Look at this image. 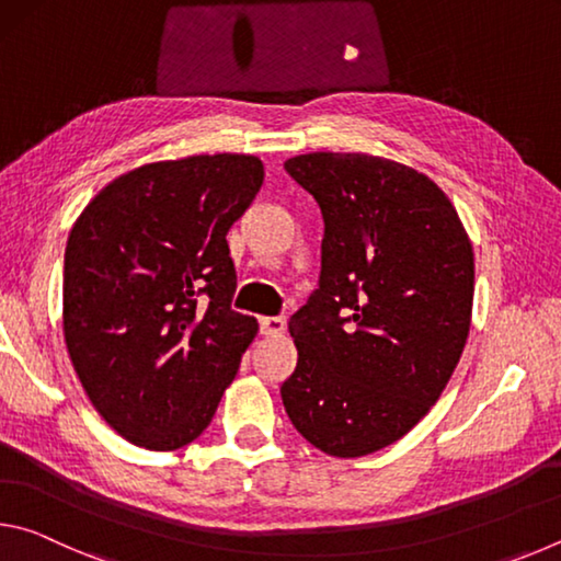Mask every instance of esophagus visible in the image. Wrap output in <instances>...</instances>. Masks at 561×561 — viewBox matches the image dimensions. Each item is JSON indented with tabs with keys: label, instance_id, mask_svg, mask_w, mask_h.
Returning a JSON list of instances; mask_svg holds the SVG:
<instances>
[{
	"label": "esophagus",
	"instance_id": "34e87169",
	"mask_svg": "<svg viewBox=\"0 0 561 561\" xmlns=\"http://www.w3.org/2000/svg\"><path fill=\"white\" fill-rule=\"evenodd\" d=\"M260 329L264 336H282L284 329H287V321H284L282 317H262Z\"/></svg>",
	"mask_w": 561,
	"mask_h": 561
}]
</instances>
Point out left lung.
Listing matches in <instances>:
<instances>
[{"mask_svg": "<svg viewBox=\"0 0 561 561\" xmlns=\"http://www.w3.org/2000/svg\"><path fill=\"white\" fill-rule=\"evenodd\" d=\"M287 173L324 217L319 289L289 319L299 351L282 383L289 421L334 458L415 428L470 334L474 254L428 175L368 153H307Z\"/></svg>", "mask_w": 561, "mask_h": 561, "instance_id": "left-lung-1", "label": "left lung"}]
</instances>
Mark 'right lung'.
Masks as SVG:
<instances>
[{
	"label": "right lung",
	"mask_w": 561,
	"mask_h": 561,
	"mask_svg": "<svg viewBox=\"0 0 561 561\" xmlns=\"http://www.w3.org/2000/svg\"><path fill=\"white\" fill-rule=\"evenodd\" d=\"M262 180L257 156L160 160L108 183L71 227L66 348L93 408L133 445L201 438L257 336V319L230 309L225 237Z\"/></svg>",
	"instance_id": "right-lung-1"
}]
</instances>
